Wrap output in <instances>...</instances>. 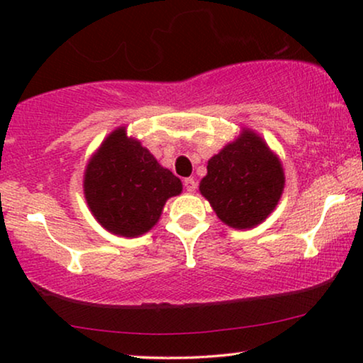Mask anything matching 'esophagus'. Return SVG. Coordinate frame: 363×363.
Here are the masks:
<instances>
[{
	"label": "esophagus",
	"mask_w": 363,
	"mask_h": 363,
	"mask_svg": "<svg viewBox=\"0 0 363 363\" xmlns=\"http://www.w3.org/2000/svg\"><path fill=\"white\" fill-rule=\"evenodd\" d=\"M183 185H185V190L188 193H193V191L196 190V182L193 180V178H186V180L183 182Z\"/></svg>",
	"instance_id": "1"
}]
</instances>
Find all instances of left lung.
Returning a JSON list of instances; mask_svg holds the SVG:
<instances>
[{"label":"left lung","mask_w":363,"mask_h":363,"mask_svg":"<svg viewBox=\"0 0 363 363\" xmlns=\"http://www.w3.org/2000/svg\"><path fill=\"white\" fill-rule=\"evenodd\" d=\"M200 193L216 216L235 230L261 225L279 203L286 177L279 157L259 133L242 128L208 160Z\"/></svg>","instance_id":"1"}]
</instances>
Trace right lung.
<instances>
[{
  "label": "right lung",
  "mask_w": 363,
  "mask_h": 363,
  "mask_svg": "<svg viewBox=\"0 0 363 363\" xmlns=\"http://www.w3.org/2000/svg\"><path fill=\"white\" fill-rule=\"evenodd\" d=\"M180 178L162 167L140 140L118 127L104 138L84 172V196L92 216L117 236L145 235L160 220L168 198L180 195Z\"/></svg>",
  "instance_id": "obj_1"
}]
</instances>
